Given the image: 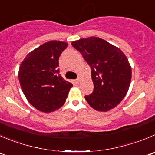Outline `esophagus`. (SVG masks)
<instances>
[{"instance_id": "1", "label": "esophagus", "mask_w": 155, "mask_h": 155, "mask_svg": "<svg viewBox=\"0 0 155 155\" xmlns=\"http://www.w3.org/2000/svg\"><path fill=\"white\" fill-rule=\"evenodd\" d=\"M74 81H75V83H76V84H79L81 82V78H78L77 80H75Z\"/></svg>"}]
</instances>
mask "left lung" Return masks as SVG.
Returning a JSON list of instances; mask_svg holds the SVG:
<instances>
[{
	"label": "left lung",
	"mask_w": 155,
	"mask_h": 155,
	"mask_svg": "<svg viewBox=\"0 0 155 155\" xmlns=\"http://www.w3.org/2000/svg\"><path fill=\"white\" fill-rule=\"evenodd\" d=\"M91 68L94 91L85 96L97 111L115 108L126 97L132 79V68L124 53L104 39L91 36L71 42Z\"/></svg>",
	"instance_id": "1"
}]
</instances>
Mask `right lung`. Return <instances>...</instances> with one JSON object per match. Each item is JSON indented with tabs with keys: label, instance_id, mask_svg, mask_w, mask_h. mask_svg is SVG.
Returning a JSON list of instances; mask_svg holds the SVG:
<instances>
[{
	"label": "right lung",
	"instance_id": "1",
	"mask_svg": "<svg viewBox=\"0 0 155 155\" xmlns=\"http://www.w3.org/2000/svg\"><path fill=\"white\" fill-rule=\"evenodd\" d=\"M68 43L52 40L43 43L25 57L18 78L29 104L43 113H51L65 103L72 84L60 75L58 58Z\"/></svg>",
	"mask_w": 155,
	"mask_h": 155
}]
</instances>
